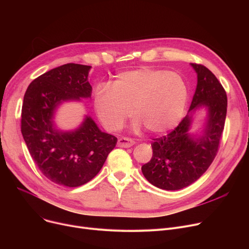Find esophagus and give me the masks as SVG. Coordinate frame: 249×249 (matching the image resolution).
Masks as SVG:
<instances>
[{
    "instance_id": "esophagus-1",
    "label": "esophagus",
    "mask_w": 249,
    "mask_h": 249,
    "mask_svg": "<svg viewBox=\"0 0 249 249\" xmlns=\"http://www.w3.org/2000/svg\"><path fill=\"white\" fill-rule=\"evenodd\" d=\"M118 146L119 147H124V148H128V147H131L135 144V141L131 138H127V137H123V138H120L119 140H118Z\"/></svg>"
}]
</instances>
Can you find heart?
<instances>
[{
	"label": "heart",
	"mask_w": 249,
	"mask_h": 249,
	"mask_svg": "<svg viewBox=\"0 0 249 249\" xmlns=\"http://www.w3.org/2000/svg\"><path fill=\"white\" fill-rule=\"evenodd\" d=\"M187 101L188 88L178 73L144 68L121 73L112 89L99 86L94 107L109 131L121 129L133 112L135 128L144 125L149 132L161 134L179 123Z\"/></svg>",
	"instance_id": "obj_1"
}]
</instances>
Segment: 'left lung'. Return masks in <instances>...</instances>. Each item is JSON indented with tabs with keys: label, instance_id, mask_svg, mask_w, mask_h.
<instances>
[{
	"label": "left lung",
	"instance_id": "left-lung-1",
	"mask_svg": "<svg viewBox=\"0 0 249 249\" xmlns=\"http://www.w3.org/2000/svg\"><path fill=\"white\" fill-rule=\"evenodd\" d=\"M192 67L198 84L189 111L207 106L208 123L204 136L194 139L189 134L192 117L187 115L172 132L153 139L152 158L141 169L150 184L162 190H180L199 179L217 155L224 130L227 95L223 86L205 65Z\"/></svg>",
	"mask_w": 249,
	"mask_h": 249
}]
</instances>
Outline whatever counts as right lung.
<instances>
[{"label":"right lung","mask_w":249,"mask_h":249,"mask_svg":"<svg viewBox=\"0 0 249 249\" xmlns=\"http://www.w3.org/2000/svg\"><path fill=\"white\" fill-rule=\"evenodd\" d=\"M89 69L63 64L35 78L24 95L21 132L26 145L42 175L64 187H80L95 178L117 143L90 117L73 132L57 131L52 124L59 103L90 97Z\"/></svg>","instance_id":"1"}]
</instances>
